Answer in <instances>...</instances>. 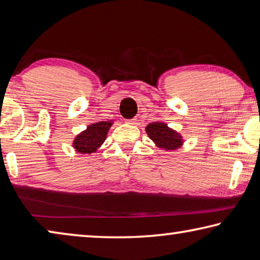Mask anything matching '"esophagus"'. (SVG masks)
Segmentation results:
<instances>
[{
	"label": "esophagus",
	"mask_w": 260,
	"mask_h": 260,
	"mask_svg": "<svg viewBox=\"0 0 260 260\" xmlns=\"http://www.w3.org/2000/svg\"><path fill=\"white\" fill-rule=\"evenodd\" d=\"M126 123H129V124H136V123H137V117H134V118H130V120H126Z\"/></svg>",
	"instance_id": "34e87169"
}]
</instances>
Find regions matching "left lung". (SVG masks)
<instances>
[{"instance_id": "1", "label": "left lung", "mask_w": 260, "mask_h": 260, "mask_svg": "<svg viewBox=\"0 0 260 260\" xmlns=\"http://www.w3.org/2000/svg\"><path fill=\"white\" fill-rule=\"evenodd\" d=\"M146 133L148 137L155 143L158 147L165 148L167 151L176 149L181 146L183 140L179 134L169 129L166 123L154 122L146 126Z\"/></svg>"}]
</instances>
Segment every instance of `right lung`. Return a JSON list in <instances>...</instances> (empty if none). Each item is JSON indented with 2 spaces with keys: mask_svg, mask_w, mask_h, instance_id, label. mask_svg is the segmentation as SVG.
<instances>
[{
  "mask_svg": "<svg viewBox=\"0 0 260 260\" xmlns=\"http://www.w3.org/2000/svg\"><path fill=\"white\" fill-rule=\"evenodd\" d=\"M112 125V121H102L93 123L89 125L81 133L73 143V146L79 153L82 154H91L94 153L102 146V144L106 139L109 127Z\"/></svg>",
  "mask_w": 260,
  "mask_h": 260,
  "instance_id": "1",
  "label": "right lung"
}]
</instances>
